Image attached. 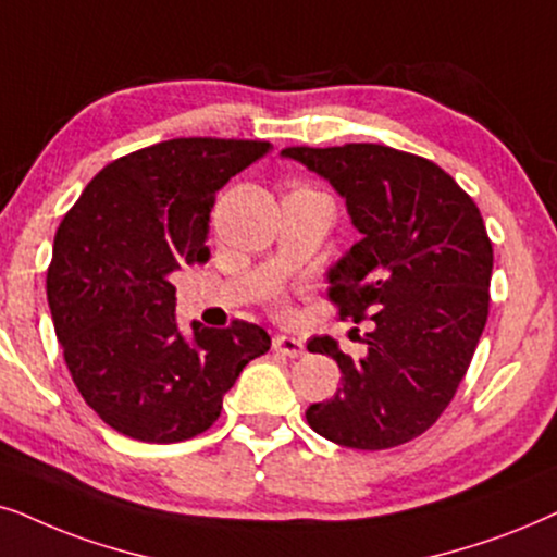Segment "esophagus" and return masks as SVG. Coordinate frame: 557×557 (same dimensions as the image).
Wrapping results in <instances>:
<instances>
[{"instance_id": "1", "label": "esophagus", "mask_w": 557, "mask_h": 557, "mask_svg": "<svg viewBox=\"0 0 557 557\" xmlns=\"http://www.w3.org/2000/svg\"><path fill=\"white\" fill-rule=\"evenodd\" d=\"M272 348L277 354L290 356V359H298V356L306 354V346H302V341L300 338H293V336H274L272 338Z\"/></svg>"}]
</instances>
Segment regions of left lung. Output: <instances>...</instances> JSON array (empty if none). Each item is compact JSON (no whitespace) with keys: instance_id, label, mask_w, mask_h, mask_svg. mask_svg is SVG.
I'll return each instance as SVG.
<instances>
[{"instance_id":"obj_1","label":"left lung","mask_w":557,"mask_h":557,"mask_svg":"<svg viewBox=\"0 0 557 557\" xmlns=\"http://www.w3.org/2000/svg\"><path fill=\"white\" fill-rule=\"evenodd\" d=\"M346 201L361 239L331 267L341 321H372L367 354L351 359L331 336L308 351L336 359L341 387L306 410L338 446L384 450L441 418L488 315L494 251L473 198L446 170L384 145L285 147Z\"/></svg>"}]
</instances>
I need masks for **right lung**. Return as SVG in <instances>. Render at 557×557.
Instances as JSON below:
<instances>
[{
	"label": "right lung",
	"mask_w": 557,
	"mask_h": 557,
	"mask_svg": "<svg viewBox=\"0 0 557 557\" xmlns=\"http://www.w3.org/2000/svg\"><path fill=\"white\" fill-rule=\"evenodd\" d=\"M272 150L262 139L177 137L96 173L55 232L48 306L86 405L145 443L209 430L251 359L270 351L255 323L185 338L170 274L209 259L211 209L236 173Z\"/></svg>",
	"instance_id": "obj_1"
}]
</instances>
